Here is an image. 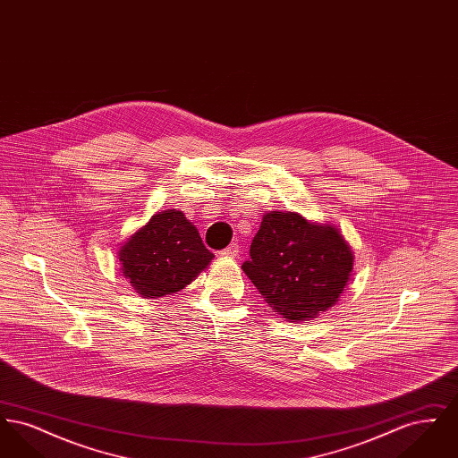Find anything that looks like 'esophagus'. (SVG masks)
<instances>
[{
    "label": "esophagus",
    "instance_id": "obj_1",
    "mask_svg": "<svg viewBox=\"0 0 458 458\" xmlns=\"http://www.w3.org/2000/svg\"><path fill=\"white\" fill-rule=\"evenodd\" d=\"M221 254H223L225 258H237V256H239V243H237V242L230 243Z\"/></svg>",
    "mask_w": 458,
    "mask_h": 458
}]
</instances>
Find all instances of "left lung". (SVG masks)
Masks as SVG:
<instances>
[{
	"mask_svg": "<svg viewBox=\"0 0 458 458\" xmlns=\"http://www.w3.org/2000/svg\"><path fill=\"white\" fill-rule=\"evenodd\" d=\"M243 273L284 319L316 318L338 302L353 269L350 245L331 225L271 211L250 243Z\"/></svg>",
	"mask_w": 458,
	"mask_h": 458,
	"instance_id": "8db88e82",
	"label": "left lung"
}]
</instances>
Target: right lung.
<instances>
[{"instance_id": "1", "label": "right lung", "mask_w": 458, "mask_h": 458, "mask_svg": "<svg viewBox=\"0 0 458 458\" xmlns=\"http://www.w3.org/2000/svg\"><path fill=\"white\" fill-rule=\"evenodd\" d=\"M213 258L196 226L174 209L154 215L118 252L123 276L144 299L180 292L196 280Z\"/></svg>"}]
</instances>
